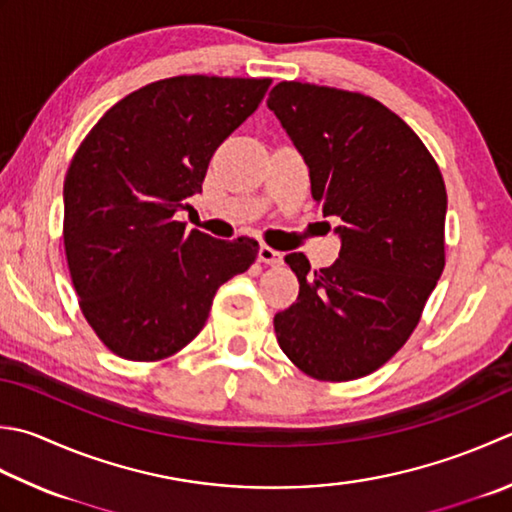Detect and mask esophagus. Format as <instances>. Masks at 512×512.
<instances>
[{"label": "esophagus", "mask_w": 512, "mask_h": 512, "mask_svg": "<svg viewBox=\"0 0 512 512\" xmlns=\"http://www.w3.org/2000/svg\"><path fill=\"white\" fill-rule=\"evenodd\" d=\"M257 257H259V262L268 264V266H279V264H282V259H284L282 253H279V250L270 248V246H259Z\"/></svg>", "instance_id": "esophagus-1"}]
</instances>
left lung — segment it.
Wrapping results in <instances>:
<instances>
[{"label":"left lung","instance_id":"1","mask_svg":"<svg viewBox=\"0 0 512 512\" xmlns=\"http://www.w3.org/2000/svg\"><path fill=\"white\" fill-rule=\"evenodd\" d=\"M266 104L302 153L324 217L344 222L333 266L286 255L299 297L275 315L277 342L306 375L350 382L406 344L442 277L444 177L415 130L373 97L279 82Z\"/></svg>","mask_w":512,"mask_h":512}]
</instances>
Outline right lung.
<instances>
[{"mask_svg":"<svg viewBox=\"0 0 512 512\" xmlns=\"http://www.w3.org/2000/svg\"><path fill=\"white\" fill-rule=\"evenodd\" d=\"M273 79L179 75L106 110L64 179V248L79 308L108 350L157 362L204 328L217 288L259 244L175 222L202 193L217 146L253 115Z\"/></svg>","mask_w":512,"mask_h":512,"instance_id":"add662e5","label":"right lung"}]
</instances>
